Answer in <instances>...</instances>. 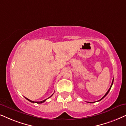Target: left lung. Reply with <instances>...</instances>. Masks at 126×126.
Instances as JSON below:
<instances>
[{
	"label": "left lung",
	"mask_w": 126,
	"mask_h": 126,
	"mask_svg": "<svg viewBox=\"0 0 126 126\" xmlns=\"http://www.w3.org/2000/svg\"><path fill=\"white\" fill-rule=\"evenodd\" d=\"M113 80H114V79H113V81H112V84H111V85H110V88H109V90H108V91H107V92H106V93L105 94V95H104V96H103L102 97V98L101 99H100V100H99V101H101V100H102V99H103V98H105V96H106V95H107V94H108V93H109V91H110V89H111V87H112V85H113ZM94 102H88V103H94Z\"/></svg>",
	"instance_id": "left-lung-1"
}]
</instances>
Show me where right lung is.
I'll return each mask as SVG.
<instances>
[{
  "label": "right lung",
  "mask_w": 126,
  "mask_h": 126,
  "mask_svg": "<svg viewBox=\"0 0 126 126\" xmlns=\"http://www.w3.org/2000/svg\"><path fill=\"white\" fill-rule=\"evenodd\" d=\"M53 95V94H52ZM52 95H51V96H50V97H51L52 96ZM50 97H49V98H50ZM25 99H27L28 101H29L30 102H32V103H43V102H45L46 101H47V99H45V100H44V101H41V102H34V101H31V100H30V99H28V98H25Z\"/></svg>",
  "instance_id": "1"
}]
</instances>
